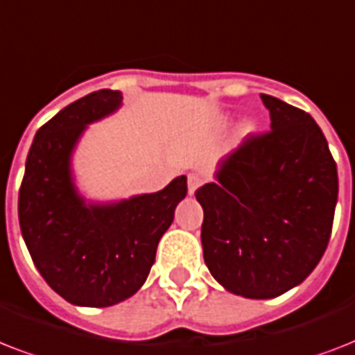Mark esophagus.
Masks as SVG:
<instances>
[{"mask_svg": "<svg viewBox=\"0 0 355 355\" xmlns=\"http://www.w3.org/2000/svg\"><path fill=\"white\" fill-rule=\"evenodd\" d=\"M202 186V178L197 175V173H191V175H188V193L193 195L197 189Z\"/></svg>", "mask_w": 355, "mask_h": 355, "instance_id": "34e87169", "label": "esophagus"}]
</instances>
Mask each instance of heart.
I'll return each instance as SVG.
<instances>
[{"mask_svg": "<svg viewBox=\"0 0 355 355\" xmlns=\"http://www.w3.org/2000/svg\"><path fill=\"white\" fill-rule=\"evenodd\" d=\"M254 132H256V123H254V121L243 123L241 136H250V134H254Z\"/></svg>", "mask_w": 355, "mask_h": 355, "instance_id": "obj_1", "label": "heart"}]
</instances>
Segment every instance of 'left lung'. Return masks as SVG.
Returning <instances> with one entry per match:
<instances>
[{
  "label": "left lung",
  "mask_w": 355,
  "mask_h": 355,
  "mask_svg": "<svg viewBox=\"0 0 355 355\" xmlns=\"http://www.w3.org/2000/svg\"><path fill=\"white\" fill-rule=\"evenodd\" d=\"M270 130L248 136L197 189L205 263L227 291L280 297L302 284L330 241L339 180L308 112L261 94Z\"/></svg>",
  "instance_id": "8db88e82"
}]
</instances>
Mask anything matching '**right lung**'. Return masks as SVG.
I'll use <instances>...</instances> for the list:
<instances>
[{
  "label": "right lung",
  "mask_w": 355,
  "mask_h": 355,
  "mask_svg": "<svg viewBox=\"0 0 355 355\" xmlns=\"http://www.w3.org/2000/svg\"><path fill=\"white\" fill-rule=\"evenodd\" d=\"M123 105L118 90L92 92L38 128L18 197L21 236L42 278L73 306L108 308L145 284L160 237L188 193L186 177L156 193L97 200L80 193L73 153L88 125Z\"/></svg>",
  "instance_id": "obj_1"
}]
</instances>
